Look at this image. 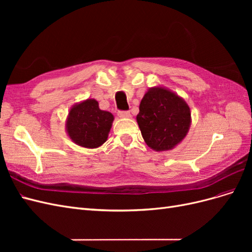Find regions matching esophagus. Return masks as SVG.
<instances>
[{
  "label": "esophagus",
  "instance_id": "1",
  "mask_svg": "<svg viewBox=\"0 0 252 252\" xmlns=\"http://www.w3.org/2000/svg\"><path fill=\"white\" fill-rule=\"evenodd\" d=\"M118 116L121 118V119H127V118H130L131 114L129 111H119L118 112Z\"/></svg>",
  "mask_w": 252,
  "mask_h": 252
}]
</instances>
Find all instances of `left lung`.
Instances as JSON below:
<instances>
[{"instance_id":"1","label":"left lung","mask_w":252,"mask_h":252,"mask_svg":"<svg viewBox=\"0 0 252 252\" xmlns=\"http://www.w3.org/2000/svg\"><path fill=\"white\" fill-rule=\"evenodd\" d=\"M136 122L148 147L158 152L168 151L186 138L191 111L184 98L158 85L144 94Z\"/></svg>"}]
</instances>
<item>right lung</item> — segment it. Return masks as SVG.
I'll use <instances>...</instances> for the list:
<instances>
[{
  "instance_id": "1",
  "label": "right lung",
  "mask_w": 252,
  "mask_h": 252,
  "mask_svg": "<svg viewBox=\"0 0 252 252\" xmlns=\"http://www.w3.org/2000/svg\"><path fill=\"white\" fill-rule=\"evenodd\" d=\"M113 120V114L101 110L96 100L87 98L70 108L65 128L73 143L84 148L94 149L107 141Z\"/></svg>"
}]
</instances>
